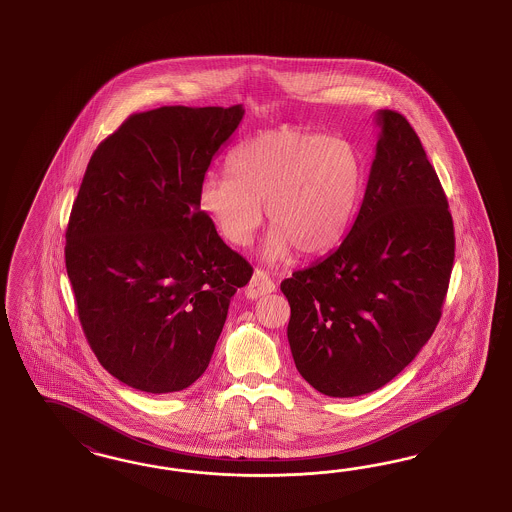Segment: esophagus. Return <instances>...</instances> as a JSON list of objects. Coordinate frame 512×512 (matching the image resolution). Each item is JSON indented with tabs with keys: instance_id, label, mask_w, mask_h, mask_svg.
I'll return each instance as SVG.
<instances>
[{
	"instance_id": "obj_1",
	"label": "esophagus",
	"mask_w": 512,
	"mask_h": 512,
	"mask_svg": "<svg viewBox=\"0 0 512 512\" xmlns=\"http://www.w3.org/2000/svg\"><path fill=\"white\" fill-rule=\"evenodd\" d=\"M274 291H276V283L270 279V276L264 270H255L246 287V296L249 300H255L259 296L270 295Z\"/></svg>"
}]
</instances>
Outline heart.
<instances>
[{"mask_svg":"<svg viewBox=\"0 0 512 512\" xmlns=\"http://www.w3.org/2000/svg\"><path fill=\"white\" fill-rule=\"evenodd\" d=\"M229 171L210 172L199 189L202 212L234 246H246L263 219L266 261H283L293 249L323 255L347 233L364 187L357 146L340 137L295 127L264 131L238 144Z\"/></svg>","mask_w":512,"mask_h":512,"instance_id":"obj_1","label":"heart"}]
</instances>
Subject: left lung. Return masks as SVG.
I'll list each match as a JSON object with an SVG mask.
<instances>
[{
  "label": "left lung",
  "mask_w": 512,
  "mask_h": 512,
  "mask_svg": "<svg viewBox=\"0 0 512 512\" xmlns=\"http://www.w3.org/2000/svg\"><path fill=\"white\" fill-rule=\"evenodd\" d=\"M357 219L338 249L281 281L296 370L321 394L385 387L434 334L454 263L449 202L415 129L377 110Z\"/></svg>",
  "instance_id": "8db88e82"
}]
</instances>
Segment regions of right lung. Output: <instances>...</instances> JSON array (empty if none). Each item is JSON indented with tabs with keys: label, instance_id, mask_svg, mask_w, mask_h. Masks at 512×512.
<instances>
[{
	"label": "right lung",
	"instance_id": "add662e5",
	"mask_svg": "<svg viewBox=\"0 0 512 512\" xmlns=\"http://www.w3.org/2000/svg\"><path fill=\"white\" fill-rule=\"evenodd\" d=\"M242 118V105L133 114L88 163L65 266L86 340L127 387L193 385L253 274L199 204L204 174Z\"/></svg>",
	"mask_w": 512,
	"mask_h": 512
}]
</instances>
